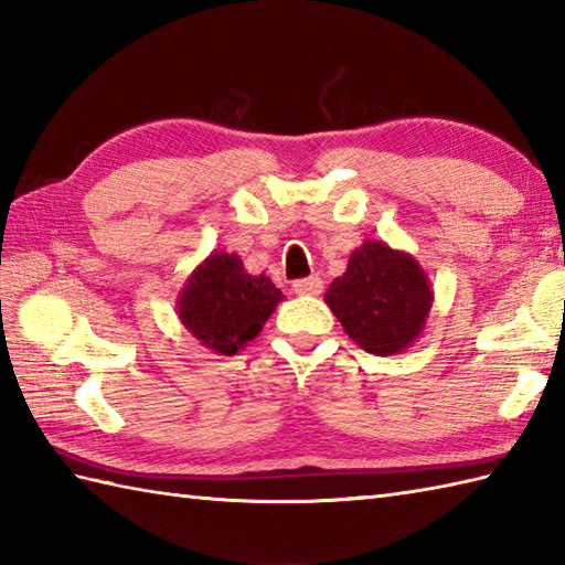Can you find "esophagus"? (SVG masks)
<instances>
[{"mask_svg": "<svg viewBox=\"0 0 565 565\" xmlns=\"http://www.w3.org/2000/svg\"><path fill=\"white\" fill-rule=\"evenodd\" d=\"M294 291L298 296H320L322 294V279H320V276H306V279L294 281Z\"/></svg>", "mask_w": 565, "mask_h": 565, "instance_id": "34e87169", "label": "esophagus"}]
</instances>
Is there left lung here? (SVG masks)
<instances>
[{
    "mask_svg": "<svg viewBox=\"0 0 565 565\" xmlns=\"http://www.w3.org/2000/svg\"><path fill=\"white\" fill-rule=\"evenodd\" d=\"M435 291L411 252L383 239L356 247L347 269L326 291V303L344 332L376 356L407 350L423 338Z\"/></svg>",
    "mask_w": 565,
    "mask_h": 565,
    "instance_id": "obj_1",
    "label": "left lung"
}]
</instances>
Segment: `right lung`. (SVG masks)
Returning a JSON list of instances; mask_svg holds the SVG:
<instances>
[{
  "mask_svg": "<svg viewBox=\"0 0 565 565\" xmlns=\"http://www.w3.org/2000/svg\"><path fill=\"white\" fill-rule=\"evenodd\" d=\"M281 301L269 276H252L237 255L215 249L186 276L177 313L203 347L233 356L257 338Z\"/></svg>",
  "mask_w": 565,
  "mask_h": 565,
  "instance_id": "1",
  "label": "right lung"
}]
</instances>
